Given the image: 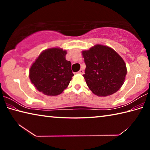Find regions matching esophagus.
<instances>
[{
    "label": "esophagus",
    "instance_id": "esophagus-1",
    "mask_svg": "<svg viewBox=\"0 0 150 150\" xmlns=\"http://www.w3.org/2000/svg\"><path fill=\"white\" fill-rule=\"evenodd\" d=\"M83 73H84V71H83V69H81L78 71V73H79V74H83Z\"/></svg>",
    "mask_w": 150,
    "mask_h": 150
}]
</instances>
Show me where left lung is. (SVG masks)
<instances>
[{
    "mask_svg": "<svg viewBox=\"0 0 150 150\" xmlns=\"http://www.w3.org/2000/svg\"><path fill=\"white\" fill-rule=\"evenodd\" d=\"M86 68L83 76L88 87L98 96H110L120 89L127 73L126 63L110 47L96 44L82 51Z\"/></svg>",
    "mask_w": 150,
    "mask_h": 150,
    "instance_id": "1",
    "label": "left lung"
}]
</instances>
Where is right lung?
<instances>
[{
	"mask_svg": "<svg viewBox=\"0 0 150 150\" xmlns=\"http://www.w3.org/2000/svg\"><path fill=\"white\" fill-rule=\"evenodd\" d=\"M66 54L67 51L60 47L48 48L41 52L30 67V81L44 95H59L69 85L74 74Z\"/></svg>",
	"mask_w": 150,
	"mask_h": 150,
	"instance_id": "add662e5",
	"label": "right lung"
}]
</instances>
